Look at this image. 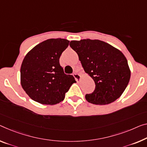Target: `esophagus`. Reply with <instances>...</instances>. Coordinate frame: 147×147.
<instances>
[{"label":"esophagus","mask_w":147,"mask_h":147,"mask_svg":"<svg viewBox=\"0 0 147 147\" xmlns=\"http://www.w3.org/2000/svg\"><path fill=\"white\" fill-rule=\"evenodd\" d=\"M73 75H74V78H75L76 80L77 81H78L79 80H80L81 76L80 75V74H76V73H74V74H73Z\"/></svg>","instance_id":"34e87169"}]
</instances>
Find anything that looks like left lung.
Masks as SVG:
<instances>
[{"label": "left lung", "instance_id": "1", "mask_svg": "<svg viewBox=\"0 0 147 147\" xmlns=\"http://www.w3.org/2000/svg\"><path fill=\"white\" fill-rule=\"evenodd\" d=\"M69 46L78 54L85 71L95 83L94 91L85 95L88 102L105 105L118 99L127 87L131 77L123 54L97 39L71 40Z\"/></svg>", "mask_w": 147, "mask_h": 147}]
</instances>
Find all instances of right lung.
<instances>
[{"instance_id":"add662e5","label":"right lung","mask_w":147,"mask_h":147,"mask_svg":"<svg viewBox=\"0 0 147 147\" xmlns=\"http://www.w3.org/2000/svg\"><path fill=\"white\" fill-rule=\"evenodd\" d=\"M65 39H50L27 54L20 69L21 85L28 96L42 105H53L64 99L75 78L64 74L61 55L69 45Z\"/></svg>"}]
</instances>
